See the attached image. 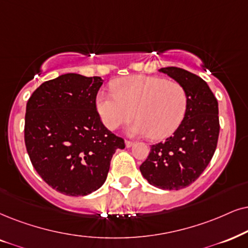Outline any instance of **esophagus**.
<instances>
[{
    "label": "esophagus",
    "instance_id": "34e87169",
    "mask_svg": "<svg viewBox=\"0 0 248 248\" xmlns=\"http://www.w3.org/2000/svg\"><path fill=\"white\" fill-rule=\"evenodd\" d=\"M134 145V142H131V140H126V146L127 147H131Z\"/></svg>",
    "mask_w": 248,
    "mask_h": 248
}]
</instances>
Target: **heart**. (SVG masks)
I'll use <instances>...</instances> for the list:
<instances>
[{
  "label": "heart",
  "mask_w": 248,
  "mask_h": 248,
  "mask_svg": "<svg viewBox=\"0 0 248 248\" xmlns=\"http://www.w3.org/2000/svg\"><path fill=\"white\" fill-rule=\"evenodd\" d=\"M113 93H101L96 108L109 130L137 118L128 129L130 135H149L160 140L174 133L187 108V93L177 81L159 77L133 75L112 83Z\"/></svg>",
  "instance_id": "obj_1"
}]
</instances>
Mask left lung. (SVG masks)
<instances>
[{
	"label": "left lung",
	"instance_id": "1",
	"mask_svg": "<svg viewBox=\"0 0 248 248\" xmlns=\"http://www.w3.org/2000/svg\"><path fill=\"white\" fill-rule=\"evenodd\" d=\"M159 72L184 87L187 108L174 134L151 146L140 170L159 189L180 190L192 184L214 155L220 134L218 104L208 84L198 75L173 66Z\"/></svg>",
	"mask_w": 248,
	"mask_h": 248
}]
</instances>
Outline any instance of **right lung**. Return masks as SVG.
<instances>
[{
  "label": "right lung",
  "instance_id": "1",
  "mask_svg": "<svg viewBox=\"0 0 248 248\" xmlns=\"http://www.w3.org/2000/svg\"><path fill=\"white\" fill-rule=\"evenodd\" d=\"M102 78L62 74L32 93L25 114V145L48 186L66 196H87L108 177L112 155L124 140L101 121L96 96Z\"/></svg>",
  "mask_w": 248,
  "mask_h": 248
}]
</instances>
